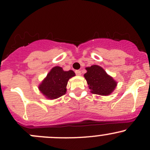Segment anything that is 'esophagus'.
<instances>
[{
  "label": "esophagus",
  "mask_w": 150,
  "mask_h": 150,
  "mask_svg": "<svg viewBox=\"0 0 150 150\" xmlns=\"http://www.w3.org/2000/svg\"><path fill=\"white\" fill-rule=\"evenodd\" d=\"M75 74H76L77 75H81V71H80V70H75Z\"/></svg>",
  "instance_id": "1"
}]
</instances>
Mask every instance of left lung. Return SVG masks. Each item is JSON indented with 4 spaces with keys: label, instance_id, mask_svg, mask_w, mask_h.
I'll return each instance as SVG.
<instances>
[{
    "label": "left lung",
    "instance_id": "1",
    "mask_svg": "<svg viewBox=\"0 0 150 150\" xmlns=\"http://www.w3.org/2000/svg\"><path fill=\"white\" fill-rule=\"evenodd\" d=\"M87 73L84 76L92 94L109 95L116 87V82L107 75L105 70L99 65H94L86 68Z\"/></svg>",
    "mask_w": 150,
    "mask_h": 150
}]
</instances>
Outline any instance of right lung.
I'll return each mask as SVG.
<instances>
[{
	"label": "right lung",
	"instance_id": "right-lung-1",
	"mask_svg": "<svg viewBox=\"0 0 150 150\" xmlns=\"http://www.w3.org/2000/svg\"><path fill=\"white\" fill-rule=\"evenodd\" d=\"M75 75L73 70L64 71L61 67H54L43 80L39 89L49 99H57L65 94L68 80Z\"/></svg>",
	"mask_w": 150,
	"mask_h": 150
}]
</instances>
